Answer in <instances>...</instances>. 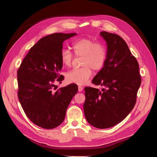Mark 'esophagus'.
<instances>
[{
	"label": "esophagus",
	"mask_w": 157,
	"mask_h": 157,
	"mask_svg": "<svg viewBox=\"0 0 157 157\" xmlns=\"http://www.w3.org/2000/svg\"><path fill=\"white\" fill-rule=\"evenodd\" d=\"M78 92H82V90H83V88L82 87V86H78Z\"/></svg>",
	"instance_id": "34e87169"
}]
</instances>
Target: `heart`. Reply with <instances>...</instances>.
Here are the masks:
<instances>
[{"instance_id": "obj_1", "label": "heart", "mask_w": 157, "mask_h": 157, "mask_svg": "<svg viewBox=\"0 0 157 157\" xmlns=\"http://www.w3.org/2000/svg\"><path fill=\"white\" fill-rule=\"evenodd\" d=\"M73 48L77 56H82V67L75 68L66 73V80L69 83L79 85L86 84L92 75V69L98 71L105 65L107 58L105 47L89 38H82L76 40ZM73 54L69 49L63 48L60 53L62 64L69 67L73 59Z\"/></svg>"}]
</instances>
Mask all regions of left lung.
Here are the masks:
<instances>
[{
  "mask_svg": "<svg viewBox=\"0 0 157 157\" xmlns=\"http://www.w3.org/2000/svg\"><path fill=\"white\" fill-rule=\"evenodd\" d=\"M99 35L107 43V58L92 82L104 88L100 91L85 87L83 107L89 124L104 129L118 124L132 111L141 78L138 62L126 42L113 33L101 31Z\"/></svg>",
  "mask_w": 157,
  "mask_h": 157,
  "instance_id": "1",
  "label": "left lung"
}]
</instances>
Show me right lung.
Masks as SVG:
<instances>
[{
    "label": "right lung",
    "mask_w": 157,
    "mask_h": 157,
    "mask_svg": "<svg viewBox=\"0 0 157 157\" xmlns=\"http://www.w3.org/2000/svg\"><path fill=\"white\" fill-rule=\"evenodd\" d=\"M77 33H57L42 38L30 49L17 71L18 99L27 117L45 129H53L64 121L66 111L78 92L71 84L55 92L63 64L60 53L63 42Z\"/></svg>",
    "instance_id": "1"
}]
</instances>
